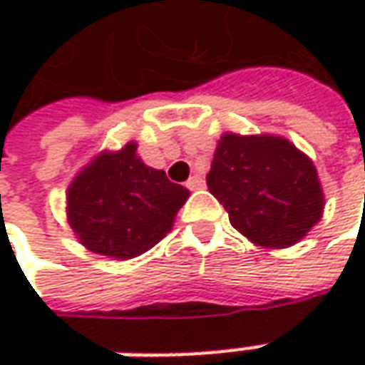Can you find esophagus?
I'll return each instance as SVG.
<instances>
[{
	"instance_id": "34e87169",
	"label": "esophagus",
	"mask_w": 365,
	"mask_h": 365,
	"mask_svg": "<svg viewBox=\"0 0 365 365\" xmlns=\"http://www.w3.org/2000/svg\"><path fill=\"white\" fill-rule=\"evenodd\" d=\"M187 189H190V190L205 189V180L199 175H192L189 180H187Z\"/></svg>"
}]
</instances>
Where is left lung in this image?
<instances>
[{"mask_svg":"<svg viewBox=\"0 0 365 365\" xmlns=\"http://www.w3.org/2000/svg\"><path fill=\"white\" fill-rule=\"evenodd\" d=\"M207 187L237 232L252 244L272 250L299 244L325 209L313 160L287 138L272 133H223Z\"/></svg>","mask_w":365,"mask_h":365,"instance_id":"obj_1","label":"left lung"}]
</instances>
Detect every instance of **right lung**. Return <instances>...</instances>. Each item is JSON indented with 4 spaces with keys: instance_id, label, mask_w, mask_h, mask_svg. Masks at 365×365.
Listing matches in <instances>:
<instances>
[{
    "instance_id": "right-lung-1",
    "label": "right lung",
    "mask_w": 365,
    "mask_h": 365,
    "mask_svg": "<svg viewBox=\"0 0 365 365\" xmlns=\"http://www.w3.org/2000/svg\"><path fill=\"white\" fill-rule=\"evenodd\" d=\"M138 144L99 152L66 189V221L89 252L130 259L173 230L189 189L144 164Z\"/></svg>"
}]
</instances>
